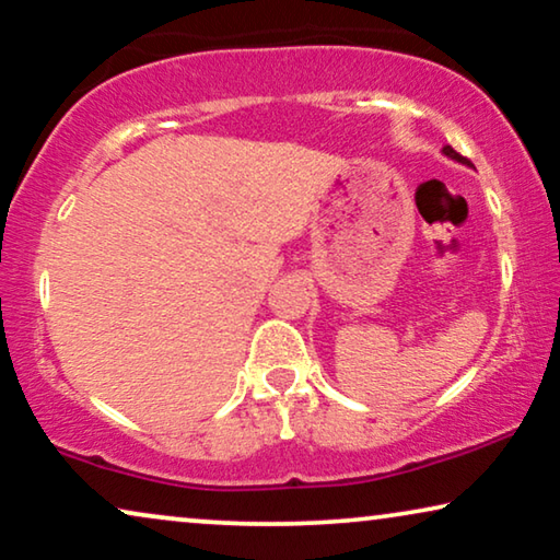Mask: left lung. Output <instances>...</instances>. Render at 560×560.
<instances>
[{
    "label": "left lung",
    "mask_w": 560,
    "mask_h": 560,
    "mask_svg": "<svg viewBox=\"0 0 560 560\" xmlns=\"http://www.w3.org/2000/svg\"><path fill=\"white\" fill-rule=\"evenodd\" d=\"M441 152H443V155H446V158H451V160H456V163H462V165H471V163H469V160H466V158H462V155H458V152H456L454 148H451V144H446V148H443Z\"/></svg>",
    "instance_id": "8db88e82"
}]
</instances>
